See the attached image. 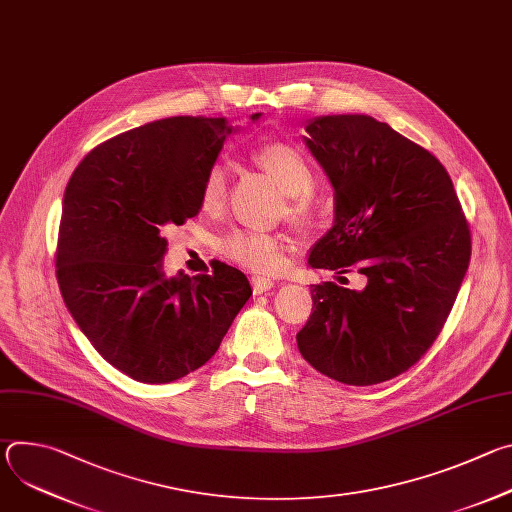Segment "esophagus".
<instances>
[{"label": "esophagus", "instance_id": "1", "mask_svg": "<svg viewBox=\"0 0 512 512\" xmlns=\"http://www.w3.org/2000/svg\"><path fill=\"white\" fill-rule=\"evenodd\" d=\"M273 279L269 277H261V275H253L251 277V287H253V294H263V291H269L273 287Z\"/></svg>", "mask_w": 512, "mask_h": 512}]
</instances>
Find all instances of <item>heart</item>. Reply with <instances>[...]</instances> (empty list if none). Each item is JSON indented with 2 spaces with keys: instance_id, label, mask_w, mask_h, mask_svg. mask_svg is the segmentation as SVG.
I'll return each instance as SVG.
<instances>
[{
  "instance_id": "b5f03b06",
  "label": "heart",
  "mask_w": 512,
  "mask_h": 512,
  "mask_svg": "<svg viewBox=\"0 0 512 512\" xmlns=\"http://www.w3.org/2000/svg\"><path fill=\"white\" fill-rule=\"evenodd\" d=\"M253 162L265 170L287 194L291 216L300 218V221L312 216L314 202L310 192L316 186L318 170L308 152L287 141H267L253 152ZM227 194V168L223 164L210 166L200 186V206L206 212L221 210ZM221 253L229 261L257 273H275L283 265V241L267 231H233L223 239Z\"/></svg>"
}]
</instances>
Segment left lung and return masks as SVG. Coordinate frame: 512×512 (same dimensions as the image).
<instances>
[{
    "label": "left lung",
    "mask_w": 512,
    "mask_h": 512,
    "mask_svg": "<svg viewBox=\"0 0 512 512\" xmlns=\"http://www.w3.org/2000/svg\"><path fill=\"white\" fill-rule=\"evenodd\" d=\"M306 131L336 192V223L310 265L356 269L367 287L312 285L298 348L338 383L377 385L409 371L440 336L470 263V225L442 162L387 123L328 115Z\"/></svg>",
    "instance_id": "left-lung-1"
}]
</instances>
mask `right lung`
<instances>
[{
  "instance_id": "add662e5",
  "label": "right lung",
  "mask_w": 512,
  "mask_h": 512,
  "mask_svg": "<svg viewBox=\"0 0 512 512\" xmlns=\"http://www.w3.org/2000/svg\"><path fill=\"white\" fill-rule=\"evenodd\" d=\"M229 133L225 119L190 115L129 129L91 150L64 190L60 294L95 350L139 383L200 369L251 296L245 273L221 261L194 277L162 273L164 233L200 212Z\"/></svg>"
}]
</instances>
